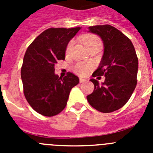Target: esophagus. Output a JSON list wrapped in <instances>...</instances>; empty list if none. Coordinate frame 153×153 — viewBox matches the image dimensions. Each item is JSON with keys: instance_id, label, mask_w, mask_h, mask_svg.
I'll return each instance as SVG.
<instances>
[{"instance_id": "esophagus-1", "label": "esophagus", "mask_w": 153, "mask_h": 153, "mask_svg": "<svg viewBox=\"0 0 153 153\" xmlns=\"http://www.w3.org/2000/svg\"><path fill=\"white\" fill-rule=\"evenodd\" d=\"M86 79H83V78H80V79H79V82H80V83H84V82H86Z\"/></svg>"}]
</instances>
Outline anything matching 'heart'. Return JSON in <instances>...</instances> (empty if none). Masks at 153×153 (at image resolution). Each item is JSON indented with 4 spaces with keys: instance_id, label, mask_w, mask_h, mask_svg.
I'll return each instance as SVG.
<instances>
[{
    "instance_id": "1",
    "label": "heart",
    "mask_w": 153,
    "mask_h": 153,
    "mask_svg": "<svg viewBox=\"0 0 153 153\" xmlns=\"http://www.w3.org/2000/svg\"><path fill=\"white\" fill-rule=\"evenodd\" d=\"M83 43H84L85 46L87 48V50H90L94 47H97V46H101V41L99 39L98 36H95V35H88V36H85L83 38ZM73 45H74V41H71L67 44V49H66V52L69 53L72 48ZM91 68V65L90 63H78L74 66V70L76 73L79 75L85 76L88 74L89 70Z\"/></svg>"
}]
</instances>
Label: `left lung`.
<instances>
[{
	"instance_id": "8db88e82",
	"label": "left lung",
	"mask_w": 153,
	"mask_h": 153,
	"mask_svg": "<svg viewBox=\"0 0 153 153\" xmlns=\"http://www.w3.org/2000/svg\"><path fill=\"white\" fill-rule=\"evenodd\" d=\"M88 28V32L102 39L104 47L102 60L93 76L106 78L102 83L90 79L94 90L86 98L98 111L111 113L123 107L136 88L138 58L131 40L116 27L106 24Z\"/></svg>"
}]
</instances>
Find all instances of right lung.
<instances>
[{
  "label": "right lung",
  "instance_id": "1",
  "mask_svg": "<svg viewBox=\"0 0 153 153\" xmlns=\"http://www.w3.org/2000/svg\"><path fill=\"white\" fill-rule=\"evenodd\" d=\"M81 27L49 28L28 47L21 75L25 98L30 106L45 117L57 115L65 108L70 90L79 78L68 73L64 77L55 74L57 60H65L70 40Z\"/></svg>",
  "mask_w": 153,
  "mask_h": 153
}]
</instances>
